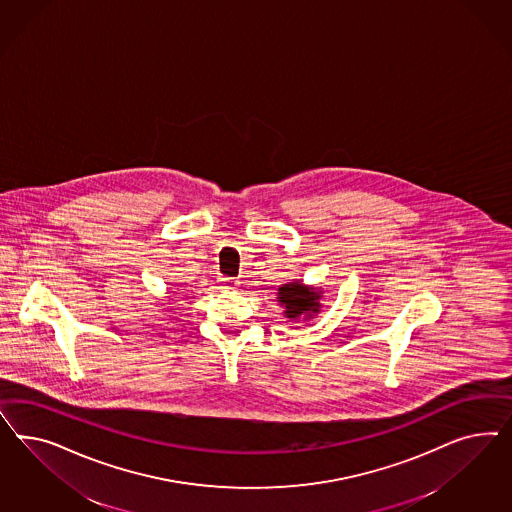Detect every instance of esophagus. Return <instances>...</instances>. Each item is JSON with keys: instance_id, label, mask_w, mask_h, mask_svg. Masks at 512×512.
Returning a JSON list of instances; mask_svg holds the SVG:
<instances>
[{"instance_id": "esophagus-1", "label": "esophagus", "mask_w": 512, "mask_h": 512, "mask_svg": "<svg viewBox=\"0 0 512 512\" xmlns=\"http://www.w3.org/2000/svg\"><path fill=\"white\" fill-rule=\"evenodd\" d=\"M219 281H221V285H223L225 289H236V287H238V281L234 278H221Z\"/></svg>"}]
</instances>
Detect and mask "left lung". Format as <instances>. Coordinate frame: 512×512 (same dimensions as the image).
Wrapping results in <instances>:
<instances>
[{"label": "left lung", "mask_w": 512, "mask_h": 512, "mask_svg": "<svg viewBox=\"0 0 512 512\" xmlns=\"http://www.w3.org/2000/svg\"><path fill=\"white\" fill-rule=\"evenodd\" d=\"M279 302L285 306V315L289 319H308L313 313H319V293L304 287L302 283H289L279 287Z\"/></svg>", "instance_id": "left-lung-1"}]
</instances>
